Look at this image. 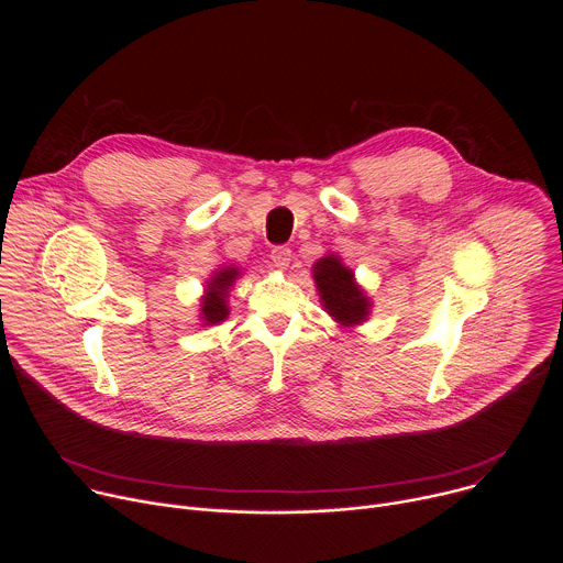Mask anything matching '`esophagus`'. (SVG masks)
Instances as JSON below:
<instances>
[{
	"mask_svg": "<svg viewBox=\"0 0 563 563\" xmlns=\"http://www.w3.org/2000/svg\"><path fill=\"white\" fill-rule=\"evenodd\" d=\"M269 258H272V265L276 269H287L289 263H291V250L289 247H274Z\"/></svg>",
	"mask_w": 563,
	"mask_h": 563,
	"instance_id": "obj_1",
	"label": "esophagus"
}]
</instances>
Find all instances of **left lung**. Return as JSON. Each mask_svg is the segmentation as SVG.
Returning <instances> with one entry per match:
<instances>
[{
  "mask_svg": "<svg viewBox=\"0 0 563 563\" xmlns=\"http://www.w3.org/2000/svg\"><path fill=\"white\" fill-rule=\"evenodd\" d=\"M313 280L325 311L343 328H356L369 316V298L356 285L354 272L336 254H328L313 265Z\"/></svg>",
  "mask_w": 563,
  "mask_h": 563,
  "instance_id": "left-lung-1",
  "label": "left lung"
}]
</instances>
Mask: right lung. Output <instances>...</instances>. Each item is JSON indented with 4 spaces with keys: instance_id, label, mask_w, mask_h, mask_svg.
Returning a JSON list of instances; mask_svg holds the SVG:
<instances>
[{
    "instance_id": "add662e5",
    "label": "right lung",
    "mask_w": 563,
    "mask_h": 563,
    "mask_svg": "<svg viewBox=\"0 0 563 563\" xmlns=\"http://www.w3.org/2000/svg\"><path fill=\"white\" fill-rule=\"evenodd\" d=\"M240 276L238 267H220L209 280H207V289L200 302V318L202 325H216L222 323V320L229 316V305H227V296L231 285L235 283V278Z\"/></svg>"
}]
</instances>
